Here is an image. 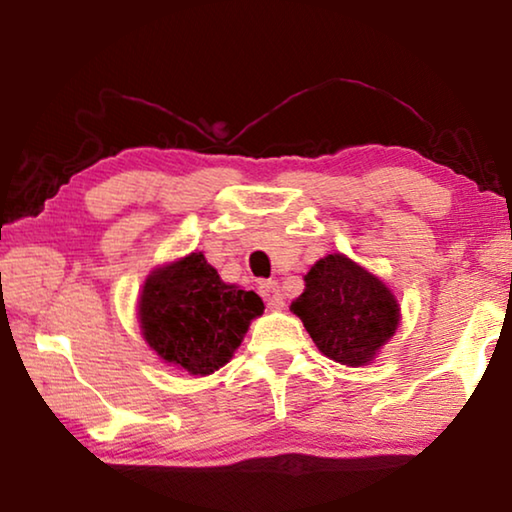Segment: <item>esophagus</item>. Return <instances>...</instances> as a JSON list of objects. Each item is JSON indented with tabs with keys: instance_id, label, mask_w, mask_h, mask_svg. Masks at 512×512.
Masks as SVG:
<instances>
[{
	"instance_id": "obj_1",
	"label": "esophagus",
	"mask_w": 512,
	"mask_h": 512,
	"mask_svg": "<svg viewBox=\"0 0 512 512\" xmlns=\"http://www.w3.org/2000/svg\"><path fill=\"white\" fill-rule=\"evenodd\" d=\"M259 296L264 298V302L271 309H282L284 307V296L280 291V284H277L275 280H268V282L259 284Z\"/></svg>"
}]
</instances>
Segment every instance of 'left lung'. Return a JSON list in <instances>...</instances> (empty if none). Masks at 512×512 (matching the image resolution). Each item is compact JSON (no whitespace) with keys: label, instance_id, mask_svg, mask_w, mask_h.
<instances>
[{"label":"left lung","instance_id":"8db88e82","mask_svg":"<svg viewBox=\"0 0 512 512\" xmlns=\"http://www.w3.org/2000/svg\"><path fill=\"white\" fill-rule=\"evenodd\" d=\"M291 311L325 357L352 368L375 361L402 318L393 291L343 253L309 268Z\"/></svg>","mask_w":512,"mask_h":512}]
</instances>
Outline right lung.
Returning <instances> with one entry per match:
<instances>
[{"mask_svg":"<svg viewBox=\"0 0 512 512\" xmlns=\"http://www.w3.org/2000/svg\"><path fill=\"white\" fill-rule=\"evenodd\" d=\"M262 314V298L225 284L203 253L153 268L137 302L149 348L194 377L225 366L244 341L250 320Z\"/></svg>","mask_w":512,"mask_h":512,"instance_id":"obj_1","label":"right lung"}]
</instances>
